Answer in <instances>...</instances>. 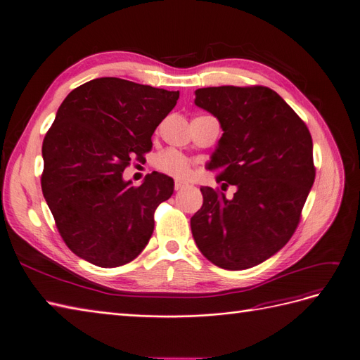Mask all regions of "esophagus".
<instances>
[{"label": "esophagus", "mask_w": 360, "mask_h": 360, "mask_svg": "<svg viewBox=\"0 0 360 360\" xmlns=\"http://www.w3.org/2000/svg\"><path fill=\"white\" fill-rule=\"evenodd\" d=\"M185 185H187V184L182 182V181H175V190H176V191H178V190H182V188L185 187Z\"/></svg>", "instance_id": "1"}]
</instances>
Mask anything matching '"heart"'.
I'll return each mask as SVG.
<instances>
[{
	"mask_svg": "<svg viewBox=\"0 0 360 360\" xmlns=\"http://www.w3.org/2000/svg\"><path fill=\"white\" fill-rule=\"evenodd\" d=\"M155 167L160 172L166 173V175H170L178 179L187 178L191 169L188 158L175 150H167L160 154L155 158Z\"/></svg>",
	"mask_w": 360,
	"mask_h": 360,
	"instance_id": "1",
	"label": "heart"
}]
</instances>
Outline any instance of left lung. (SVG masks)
Wrapping results in <instances>:
<instances>
[{"mask_svg": "<svg viewBox=\"0 0 360 360\" xmlns=\"http://www.w3.org/2000/svg\"><path fill=\"white\" fill-rule=\"evenodd\" d=\"M194 103L217 117L224 131L206 167L237 191L229 200L200 188L193 237L218 267L250 269L281 250L297 229L316 175L311 135L269 87L197 89Z\"/></svg>", "mask_w": 360, "mask_h": 360, "instance_id": "1", "label": "left lung"}]
</instances>
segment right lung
Returning a JSON list of instances; mask_svg holds the SVG:
<instances>
[{
    "mask_svg": "<svg viewBox=\"0 0 360 360\" xmlns=\"http://www.w3.org/2000/svg\"><path fill=\"white\" fill-rule=\"evenodd\" d=\"M179 91L102 77L65 98L43 142V194L74 254L103 269L135 259L154 231L157 206L173 179H123L130 157L148 153L151 136L175 108Z\"/></svg>",
    "mask_w": 360,
    "mask_h": 360,
    "instance_id": "1",
    "label": "right lung"
}]
</instances>
